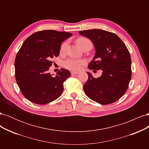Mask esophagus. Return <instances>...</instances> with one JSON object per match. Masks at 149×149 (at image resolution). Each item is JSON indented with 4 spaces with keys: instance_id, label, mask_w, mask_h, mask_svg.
<instances>
[{
    "instance_id": "obj_1",
    "label": "esophagus",
    "mask_w": 149,
    "mask_h": 149,
    "mask_svg": "<svg viewBox=\"0 0 149 149\" xmlns=\"http://www.w3.org/2000/svg\"><path fill=\"white\" fill-rule=\"evenodd\" d=\"M71 74H72V75H76V74H78V72H77V71H71Z\"/></svg>"
}]
</instances>
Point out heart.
Wrapping results in <instances>:
<instances>
[{
    "instance_id": "1",
    "label": "heart",
    "mask_w": 149,
    "mask_h": 149,
    "mask_svg": "<svg viewBox=\"0 0 149 149\" xmlns=\"http://www.w3.org/2000/svg\"><path fill=\"white\" fill-rule=\"evenodd\" d=\"M86 40H88L86 38H81L77 40V44L79 46L81 43L83 42L86 41ZM67 47V43H65L61 45V52H64ZM85 63V61L83 60H79V59H68L63 62V66L67 69L72 70H78L81 68L82 65Z\"/></svg>"
}]
</instances>
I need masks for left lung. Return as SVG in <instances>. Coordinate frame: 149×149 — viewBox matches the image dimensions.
Masks as SVG:
<instances>
[{
	"label": "left lung",
	"mask_w": 149,
	"mask_h": 149,
	"mask_svg": "<svg viewBox=\"0 0 149 149\" xmlns=\"http://www.w3.org/2000/svg\"><path fill=\"white\" fill-rule=\"evenodd\" d=\"M79 33L91 40L95 48L88 68L102 71L97 78L87 72L88 79L83 86L85 94L101 104L117 101L127 91L131 79V59L127 47L118 35L106 30L92 29Z\"/></svg>",
	"instance_id": "8db88e82"
}]
</instances>
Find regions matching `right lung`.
<instances>
[{
	"instance_id": "obj_1",
	"label": "right lung",
	"mask_w": 149,
	"mask_h": 149,
	"mask_svg": "<svg viewBox=\"0 0 149 149\" xmlns=\"http://www.w3.org/2000/svg\"><path fill=\"white\" fill-rule=\"evenodd\" d=\"M71 33L53 30L39 31L26 38L15 60V79L22 93L30 101L46 104L59 97L63 83L71 76L62 68L55 76L48 73L51 60L60 54L61 44Z\"/></svg>"
}]
</instances>
